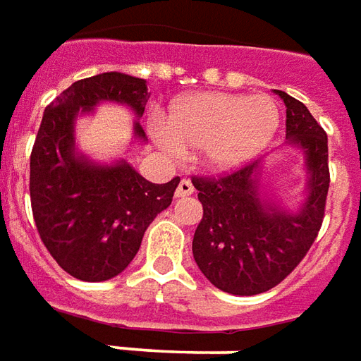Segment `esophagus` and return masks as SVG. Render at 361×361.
Masks as SVG:
<instances>
[{
	"instance_id": "34e87169",
	"label": "esophagus",
	"mask_w": 361,
	"mask_h": 361,
	"mask_svg": "<svg viewBox=\"0 0 361 361\" xmlns=\"http://www.w3.org/2000/svg\"><path fill=\"white\" fill-rule=\"evenodd\" d=\"M190 194H194L192 183H190V180H186V178H183V180L178 183V186H176L175 198H186V196H190Z\"/></svg>"
}]
</instances>
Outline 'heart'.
Here are the masks:
<instances>
[{"label": "heart", "mask_w": 361, "mask_h": 361, "mask_svg": "<svg viewBox=\"0 0 361 361\" xmlns=\"http://www.w3.org/2000/svg\"><path fill=\"white\" fill-rule=\"evenodd\" d=\"M278 126L280 109L268 94L206 91L176 99L157 140L173 155L202 152L206 167L229 173L264 152Z\"/></svg>", "instance_id": "obj_1"}]
</instances>
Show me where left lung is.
I'll return each instance as SVG.
<instances>
[{
	"label": "left lung",
	"mask_w": 361,
	"mask_h": 361,
	"mask_svg": "<svg viewBox=\"0 0 361 361\" xmlns=\"http://www.w3.org/2000/svg\"><path fill=\"white\" fill-rule=\"evenodd\" d=\"M286 147L301 155L303 198L295 208L276 200L264 183V161L224 178H194L204 216L192 255L217 290L257 295L282 282L311 249L321 229L329 192V140L307 106L283 91Z\"/></svg>",
	"instance_id": "1"
}]
</instances>
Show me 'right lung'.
Masks as SVG:
<instances>
[{
  "mask_svg": "<svg viewBox=\"0 0 361 361\" xmlns=\"http://www.w3.org/2000/svg\"><path fill=\"white\" fill-rule=\"evenodd\" d=\"M147 81L120 71L81 79L46 106L30 155V204L40 239L60 267L83 282H104L134 260L145 229L167 209L180 178L153 185L126 157L93 159L78 145V118L104 103L134 112L132 142L145 144L140 118Z\"/></svg>",
  "mask_w": 361,
  "mask_h": 361,
  "instance_id": "obj_1",
  "label": "right lung"
}]
</instances>
